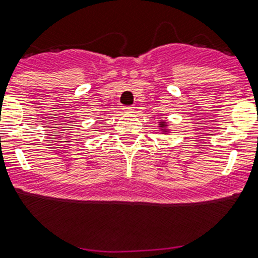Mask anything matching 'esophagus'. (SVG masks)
Here are the masks:
<instances>
[{
	"instance_id": "1",
	"label": "esophagus",
	"mask_w": 258,
	"mask_h": 258,
	"mask_svg": "<svg viewBox=\"0 0 258 258\" xmlns=\"http://www.w3.org/2000/svg\"><path fill=\"white\" fill-rule=\"evenodd\" d=\"M125 111V112H133L134 111V106H124V108H122Z\"/></svg>"
}]
</instances>
